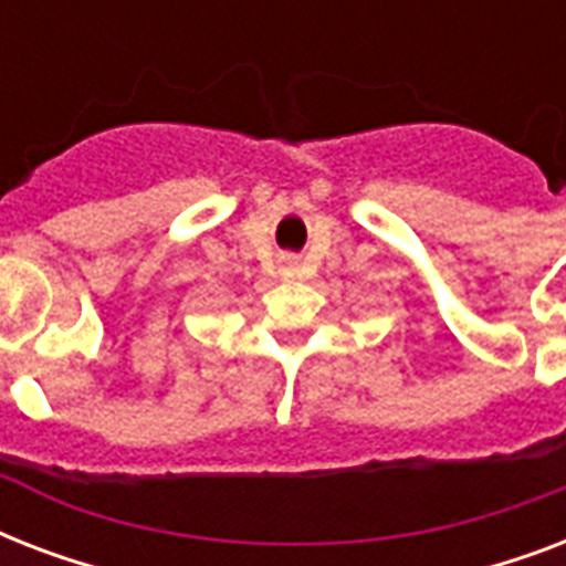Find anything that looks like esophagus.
Here are the masks:
<instances>
[{
    "label": "esophagus",
    "instance_id": "34e87169",
    "mask_svg": "<svg viewBox=\"0 0 566 566\" xmlns=\"http://www.w3.org/2000/svg\"><path fill=\"white\" fill-rule=\"evenodd\" d=\"M284 273H287V275H296V273H300V264H293V261H291V264L284 266Z\"/></svg>",
    "mask_w": 566,
    "mask_h": 566
}]
</instances>
